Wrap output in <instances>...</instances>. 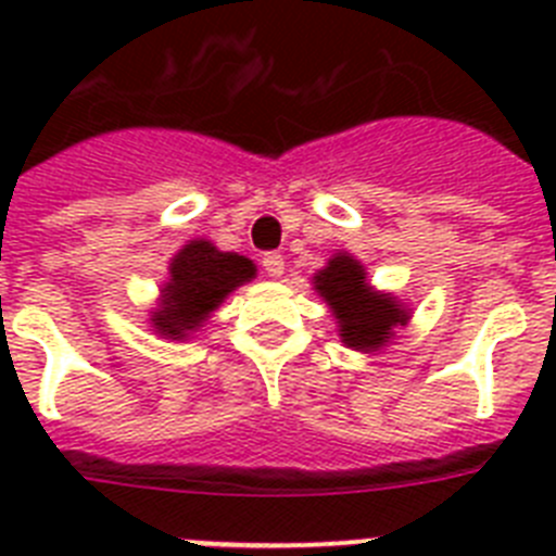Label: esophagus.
Returning <instances> with one entry per match:
<instances>
[{
  "label": "esophagus",
  "instance_id": "esophagus-1",
  "mask_svg": "<svg viewBox=\"0 0 556 556\" xmlns=\"http://www.w3.org/2000/svg\"><path fill=\"white\" fill-rule=\"evenodd\" d=\"M262 267L267 269L269 278H281L283 267H287V262H283V255H281V253H264Z\"/></svg>",
  "mask_w": 556,
  "mask_h": 556
}]
</instances>
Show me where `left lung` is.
Listing matches in <instances>:
<instances>
[{"label": "left lung", "instance_id": "left-lung-1", "mask_svg": "<svg viewBox=\"0 0 556 556\" xmlns=\"http://www.w3.org/2000/svg\"><path fill=\"white\" fill-rule=\"evenodd\" d=\"M339 320V337L348 348L372 351L390 342L395 326H406L409 314L387 294H376L365 283V269L353 255H333L314 278Z\"/></svg>", "mask_w": 556, "mask_h": 556}]
</instances>
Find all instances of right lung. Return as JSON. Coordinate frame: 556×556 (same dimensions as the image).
<instances>
[{"label":"right lung","mask_w":556,"mask_h":556,"mask_svg":"<svg viewBox=\"0 0 556 556\" xmlns=\"http://www.w3.org/2000/svg\"><path fill=\"white\" fill-rule=\"evenodd\" d=\"M255 275L244 255L223 253L211 242H191L172 258L164 306L152 314V326L172 339H184L225 301V294Z\"/></svg>","instance_id":"right-lung-1"}]
</instances>
